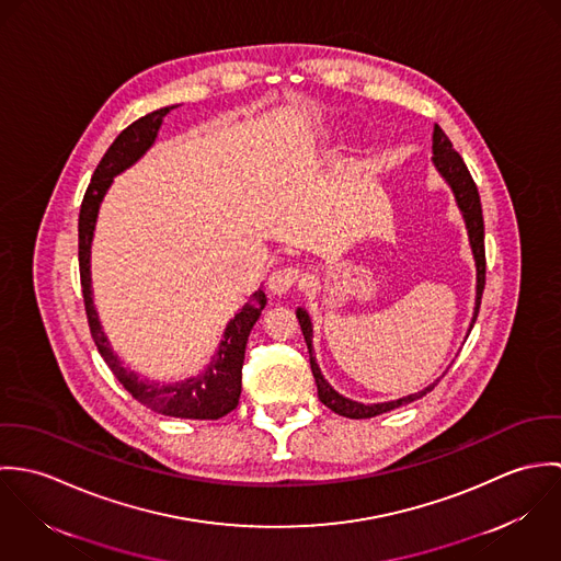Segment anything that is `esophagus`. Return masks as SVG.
<instances>
[{"label": "esophagus", "instance_id": "esophagus-1", "mask_svg": "<svg viewBox=\"0 0 561 561\" xmlns=\"http://www.w3.org/2000/svg\"><path fill=\"white\" fill-rule=\"evenodd\" d=\"M302 276V270L298 265H280L276 267L270 278H267V285L274 294H285L289 291L291 287H296V283L300 280Z\"/></svg>", "mask_w": 561, "mask_h": 561}]
</instances>
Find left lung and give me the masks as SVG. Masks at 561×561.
Returning a JSON list of instances; mask_svg holds the SVG:
<instances>
[{
    "mask_svg": "<svg viewBox=\"0 0 561 561\" xmlns=\"http://www.w3.org/2000/svg\"><path fill=\"white\" fill-rule=\"evenodd\" d=\"M432 151H434L432 160H434L436 170L445 176V181L454 190V196H456L458 207H460V211L465 216V222H467L471 250H473V256H476L478 298H476V313H473V321H471V328H473V323L478 320V313H480L481 294H483V285H485V248H483V216H481L480 192H478V185H476L467 163L460 158V153L454 149L451 140L447 138V134L438 125H434ZM296 316H298L302 334H305V341H307V347H309V360H311V371H313V378H316V385H318V398L332 412H336L341 416H347V419H369V416L389 412L393 408H400L403 403L419 400V398H423L425 393H430L436 387V382H434L432 387H427V389H423L419 393H412L408 398L385 401V403H371V405L369 403L345 400L321 376L320 367H318L316 356H313V325H311V320H309V313L305 309H298Z\"/></svg>",
    "mask_w": 561,
    "mask_h": 561,
    "instance_id": "left-lung-1",
    "label": "left lung"
}]
</instances>
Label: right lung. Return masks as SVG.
Segmentation results:
<instances>
[{
    "instance_id": "add662e5",
    "label": "right lung",
    "mask_w": 561,
    "mask_h": 561,
    "mask_svg": "<svg viewBox=\"0 0 561 561\" xmlns=\"http://www.w3.org/2000/svg\"><path fill=\"white\" fill-rule=\"evenodd\" d=\"M174 107V105H172ZM172 107H161L136 123H131L127 129L118 134V138L112 142V147L105 151V156L99 161L88 190L83 194L80 209V280L81 294H83V307L85 318L90 325V334L94 339V345L116 380L136 398L151 410H158L168 416L179 419H220L229 414L233 408H238L241 396V365H243V352L248 343V334L259 320L261 311L265 309V294L259 289L250 296L248 305L236 316V320L229 321L225 330V339L220 343V350L205 374L198 378H190L185 382L176 385H156L140 380L134 371H127L121 365V358L112 352L101 323L96 318V311L92 307V291H90V243L92 231L99 214V205L103 201V194L107 192L112 179L129 168L134 161L140 160L147 149L156 142V136L160 131L163 116Z\"/></svg>"
}]
</instances>
